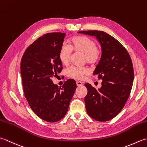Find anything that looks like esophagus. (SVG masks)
Masks as SVG:
<instances>
[{
    "label": "esophagus",
    "instance_id": "esophagus-1",
    "mask_svg": "<svg viewBox=\"0 0 147 147\" xmlns=\"http://www.w3.org/2000/svg\"><path fill=\"white\" fill-rule=\"evenodd\" d=\"M76 85L78 86H80L83 85V83L82 82H80V81H77L76 82Z\"/></svg>",
    "mask_w": 147,
    "mask_h": 147
}]
</instances>
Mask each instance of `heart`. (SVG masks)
Returning a JSON list of instances; mask_svg holds the SVG:
<instances>
[{
	"mask_svg": "<svg viewBox=\"0 0 147 147\" xmlns=\"http://www.w3.org/2000/svg\"><path fill=\"white\" fill-rule=\"evenodd\" d=\"M72 51L80 52L84 54L85 62L94 64L97 62L100 57L101 51L95 45V42L88 37L76 36L71 38L70 45H63L59 53V58L64 65H67L70 61ZM66 73L68 76L76 80H82L89 73L88 69L85 67L72 65L69 67Z\"/></svg>",
	"mask_w": 147,
	"mask_h": 147,
	"instance_id": "b5f03b06",
	"label": "heart"
}]
</instances>
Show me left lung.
Masks as SVG:
<instances>
[{
    "instance_id": "8db88e82",
    "label": "left lung",
    "mask_w": 147,
    "mask_h": 147,
    "mask_svg": "<svg viewBox=\"0 0 147 147\" xmlns=\"http://www.w3.org/2000/svg\"><path fill=\"white\" fill-rule=\"evenodd\" d=\"M78 33L96 37L102 49L93 73L102 80V86L96 90L85 84L88 90L85 97L86 112L96 121H109L119 113L129 96L134 80L131 59L126 49L107 33L97 30Z\"/></svg>"
}]
</instances>
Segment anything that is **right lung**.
<instances>
[{
  "instance_id": "obj_1",
  "label": "right lung",
  "mask_w": 147,
  "mask_h": 147,
  "mask_svg": "<svg viewBox=\"0 0 147 147\" xmlns=\"http://www.w3.org/2000/svg\"><path fill=\"white\" fill-rule=\"evenodd\" d=\"M65 33H47L31 44L21 62V75L24 96L31 109L42 119L55 123L66 114L76 88L73 79L62 88L51 80L61 72L59 53Z\"/></svg>"
}]
</instances>
